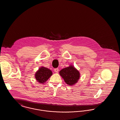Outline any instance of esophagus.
I'll list each match as a JSON object with an SVG mask.
<instances>
[{"label":"esophagus","instance_id":"34e87169","mask_svg":"<svg viewBox=\"0 0 120 120\" xmlns=\"http://www.w3.org/2000/svg\"><path fill=\"white\" fill-rule=\"evenodd\" d=\"M58 71H59V69L58 68H56L54 69V71L56 73H57L58 72Z\"/></svg>","mask_w":120,"mask_h":120}]
</instances>
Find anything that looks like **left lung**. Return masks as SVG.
<instances>
[{
    "instance_id": "left-lung-1",
    "label": "left lung",
    "mask_w": 120,
    "mask_h": 120,
    "mask_svg": "<svg viewBox=\"0 0 120 120\" xmlns=\"http://www.w3.org/2000/svg\"><path fill=\"white\" fill-rule=\"evenodd\" d=\"M59 74L65 83L70 86L76 84L80 79L79 71L72 65L62 69L60 71Z\"/></svg>"
}]
</instances>
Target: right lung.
<instances>
[{
    "label": "right lung",
    "instance_id": "obj_1",
    "mask_svg": "<svg viewBox=\"0 0 120 120\" xmlns=\"http://www.w3.org/2000/svg\"><path fill=\"white\" fill-rule=\"evenodd\" d=\"M52 75V71L47 68L42 67L35 73V78L41 84L45 83Z\"/></svg>",
    "mask_w": 120,
    "mask_h": 120
}]
</instances>
